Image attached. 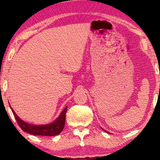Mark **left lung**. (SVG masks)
<instances>
[{
    "label": "left lung",
    "instance_id": "1",
    "mask_svg": "<svg viewBox=\"0 0 160 160\" xmlns=\"http://www.w3.org/2000/svg\"><path fill=\"white\" fill-rule=\"evenodd\" d=\"M102 130H103V129H102ZM105 131V132H107V131H106V130H104ZM108 133H109V132H108Z\"/></svg>",
    "mask_w": 160,
    "mask_h": 160
}]
</instances>
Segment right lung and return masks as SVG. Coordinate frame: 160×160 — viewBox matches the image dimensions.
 I'll list each match as a JSON object with an SVG mask.
<instances>
[{
	"mask_svg": "<svg viewBox=\"0 0 160 160\" xmlns=\"http://www.w3.org/2000/svg\"><path fill=\"white\" fill-rule=\"evenodd\" d=\"M68 106L63 109L62 113H60V117L57 119L55 121L48 124H43V125H33L26 123L22 121L16 113L12 109L13 114H14L15 119H16L19 126L20 127L22 130L26 132L33 135H42V136H53V135H59L62 132L65 126V115H66Z\"/></svg>",
	"mask_w": 160,
	"mask_h": 160,
	"instance_id": "right-lung-1",
	"label": "right lung"
}]
</instances>
